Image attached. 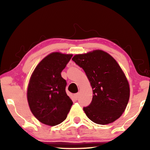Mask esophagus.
Returning <instances> with one entry per match:
<instances>
[{"instance_id":"obj_1","label":"esophagus","mask_w":150,"mask_h":150,"mask_svg":"<svg viewBox=\"0 0 150 150\" xmlns=\"http://www.w3.org/2000/svg\"><path fill=\"white\" fill-rule=\"evenodd\" d=\"M74 98H75L76 100L79 99V93H75V94H74Z\"/></svg>"}]
</instances>
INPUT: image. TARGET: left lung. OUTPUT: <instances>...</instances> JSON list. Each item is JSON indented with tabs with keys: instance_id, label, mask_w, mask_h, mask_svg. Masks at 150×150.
<instances>
[{
	"instance_id": "obj_1",
	"label": "left lung",
	"mask_w": 150,
	"mask_h": 150,
	"mask_svg": "<svg viewBox=\"0 0 150 150\" xmlns=\"http://www.w3.org/2000/svg\"><path fill=\"white\" fill-rule=\"evenodd\" d=\"M72 60L83 69L93 89L91 104L83 108L86 115L98 124L120 118L130 98V87L117 62L103 50L76 54Z\"/></svg>"
}]
</instances>
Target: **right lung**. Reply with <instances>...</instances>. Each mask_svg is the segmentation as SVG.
Returning a JSON list of instances; mask_svg holds the SVG:
<instances>
[{"mask_svg":"<svg viewBox=\"0 0 150 150\" xmlns=\"http://www.w3.org/2000/svg\"><path fill=\"white\" fill-rule=\"evenodd\" d=\"M72 54L52 52L34 69L27 89V100L33 115L48 126H54L66 119L73 102L67 95L66 81L61 71Z\"/></svg>","mask_w":150,"mask_h":150,"instance_id":"right-lung-1","label":"right lung"}]
</instances>
